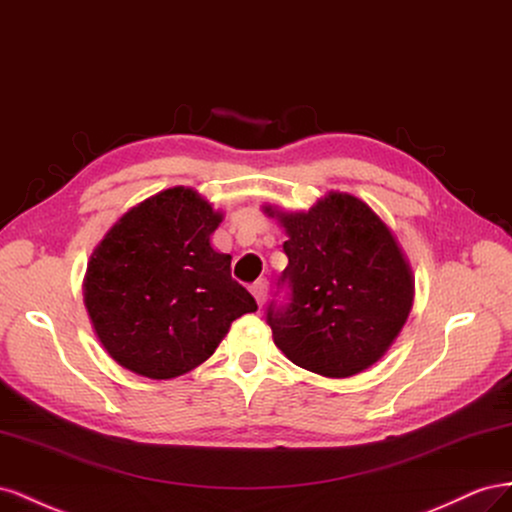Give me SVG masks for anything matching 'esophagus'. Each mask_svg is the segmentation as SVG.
<instances>
[{"label":"esophagus","instance_id":"esophagus-1","mask_svg":"<svg viewBox=\"0 0 512 512\" xmlns=\"http://www.w3.org/2000/svg\"><path fill=\"white\" fill-rule=\"evenodd\" d=\"M251 291H253V296L257 300V306L261 309V304L266 302V296H268V281L266 279H259L257 283H253Z\"/></svg>","mask_w":512,"mask_h":512}]
</instances>
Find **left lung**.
Wrapping results in <instances>:
<instances>
[{
    "label": "left lung",
    "mask_w": 512,
    "mask_h": 512,
    "mask_svg": "<svg viewBox=\"0 0 512 512\" xmlns=\"http://www.w3.org/2000/svg\"><path fill=\"white\" fill-rule=\"evenodd\" d=\"M285 227L287 289L266 313L276 347L298 367L349 377L397 339L414 302L412 268L392 231L367 203L330 193L309 212L266 206Z\"/></svg>",
    "instance_id": "8db88e82"
}]
</instances>
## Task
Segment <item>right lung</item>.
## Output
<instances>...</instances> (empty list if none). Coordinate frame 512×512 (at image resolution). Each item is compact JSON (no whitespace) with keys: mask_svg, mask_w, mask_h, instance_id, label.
<instances>
[{"mask_svg":"<svg viewBox=\"0 0 512 512\" xmlns=\"http://www.w3.org/2000/svg\"><path fill=\"white\" fill-rule=\"evenodd\" d=\"M221 212L193 188L141 201L92 253L83 283L100 343L124 369L171 379L208 360L233 319L257 302L231 279V255L210 236Z\"/></svg>","mask_w":512,"mask_h":512,"instance_id":"right-lung-1","label":"right lung"}]
</instances>
